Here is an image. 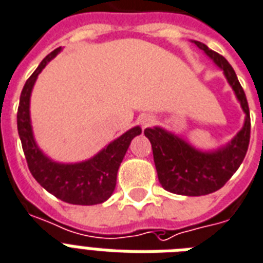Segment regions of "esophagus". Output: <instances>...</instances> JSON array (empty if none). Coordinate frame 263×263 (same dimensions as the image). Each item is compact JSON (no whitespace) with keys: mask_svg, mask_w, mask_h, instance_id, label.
<instances>
[{"mask_svg":"<svg viewBox=\"0 0 263 263\" xmlns=\"http://www.w3.org/2000/svg\"><path fill=\"white\" fill-rule=\"evenodd\" d=\"M152 123H153V118L152 117H149V115H146V117H144V118L141 119V125L144 126V127L152 125Z\"/></svg>","mask_w":263,"mask_h":263,"instance_id":"1","label":"esophagus"}]
</instances>
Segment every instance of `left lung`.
<instances>
[{"label":"left lung","instance_id":"1","mask_svg":"<svg viewBox=\"0 0 263 263\" xmlns=\"http://www.w3.org/2000/svg\"><path fill=\"white\" fill-rule=\"evenodd\" d=\"M194 43L222 69L246 112V121L243 129L230 144L209 153L199 152L182 138L160 127L145 129V136L152 144L153 160L160 184L167 191L190 197L215 193L230 180L247 153L251 132L249 103L232 66L206 45L197 41Z\"/></svg>","mask_w":263,"mask_h":263}]
</instances>
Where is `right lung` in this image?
I'll use <instances>...</instances> for the list:
<instances>
[{
	"mask_svg": "<svg viewBox=\"0 0 263 263\" xmlns=\"http://www.w3.org/2000/svg\"><path fill=\"white\" fill-rule=\"evenodd\" d=\"M60 51L61 47H58L50 52L25 81L17 110L18 136L29 171L42 187L64 202L73 205H96L104 202L114 193L119 165L132 140L141 134V127L136 126L130 129L107 145L96 156L83 163L60 164L46 157L33 140L29 119V98L37 74Z\"/></svg>",
	"mask_w": 263,
	"mask_h": 263,
	"instance_id": "right-lung-1",
	"label": "right lung"
}]
</instances>
